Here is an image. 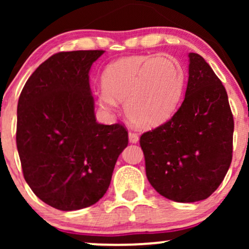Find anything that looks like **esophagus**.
I'll list each match as a JSON object with an SVG mask.
<instances>
[{
	"label": "esophagus",
	"mask_w": 249,
	"mask_h": 249,
	"mask_svg": "<svg viewBox=\"0 0 249 249\" xmlns=\"http://www.w3.org/2000/svg\"><path fill=\"white\" fill-rule=\"evenodd\" d=\"M128 141H130V142H132V144H136L139 141V136L134 132H128Z\"/></svg>",
	"instance_id": "esophagus-1"
}]
</instances>
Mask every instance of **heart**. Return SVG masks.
<instances>
[{"instance_id":"b5f03b06","label":"heart","mask_w":249,"mask_h":249,"mask_svg":"<svg viewBox=\"0 0 249 249\" xmlns=\"http://www.w3.org/2000/svg\"><path fill=\"white\" fill-rule=\"evenodd\" d=\"M181 65L167 56H128L111 63L103 72L97 92L105 110L124 101L127 119L138 127H152L170 118L184 88Z\"/></svg>"}]
</instances>
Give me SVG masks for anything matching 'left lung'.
Masks as SVG:
<instances>
[{"label":"left lung","mask_w":249,"mask_h":249,"mask_svg":"<svg viewBox=\"0 0 249 249\" xmlns=\"http://www.w3.org/2000/svg\"><path fill=\"white\" fill-rule=\"evenodd\" d=\"M188 57L184 102L172 118L141 137L148 181L178 202L207 199L224 180L233 152L234 121L226 89L201 56Z\"/></svg>","instance_id":"left-lung-1"}]
</instances>
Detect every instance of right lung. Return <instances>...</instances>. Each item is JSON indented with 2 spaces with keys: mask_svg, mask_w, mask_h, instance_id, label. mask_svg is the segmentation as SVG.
Segmentation results:
<instances>
[{
  "mask_svg": "<svg viewBox=\"0 0 249 249\" xmlns=\"http://www.w3.org/2000/svg\"><path fill=\"white\" fill-rule=\"evenodd\" d=\"M103 53H55L34 71L19 95L16 144L24 179L57 210L96 204L127 146L124 125L96 122L89 71Z\"/></svg>",
  "mask_w": 249,
  "mask_h": 249,
  "instance_id": "1",
  "label": "right lung"
}]
</instances>
